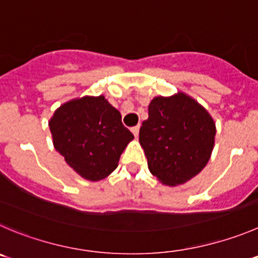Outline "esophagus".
Listing matches in <instances>:
<instances>
[{
	"label": "esophagus",
	"instance_id": "34e87169",
	"mask_svg": "<svg viewBox=\"0 0 258 258\" xmlns=\"http://www.w3.org/2000/svg\"><path fill=\"white\" fill-rule=\"evenodd\" d=\"M131 131H132V133L134 134V137H136V138H138V136H139V126H138V125H137V126L132 127Z\"/></svg>",
	"mask_w": 258,
	"mask_h": 258
}]
</instances>
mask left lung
Returning a JSON list of instances; mask_svg holds the SVG:
<instances>
[{
  "mask_svg": "<svg viewBox=\"0 0 258 258\" xmlns=\"http://www.w3.org/2000/svg\"><path fill=\"white\" fill-rule=\"evenodd\" d=\"M214 119L195 99L178 91L156 96L139 131L148 168L166 186L182 185L207 166L214 148Z\"/></svg>",
  "mask_w": 258,
  "mask_h": 258,
  "instance_id": "1",
  "label": "left lung"
}]
</instances>
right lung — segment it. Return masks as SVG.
<instances>
[{
	"label": "right lung",
	"instance_id": "right-lung-1",
	"mask_svg": "<svg viewBox=\"0 0 258 258\" xmlns=\"http://www.w3.org/2000/svg\"><path fill=\"white\" fill-rule=\"evenodd\" d=\"M53 146L87 181L104 180L117 167L134 136L105 96H83L60 105L49 120Z\"/></svg>",
	"mask_w": 258,
	"mask_h": 258
}]
</instances>
